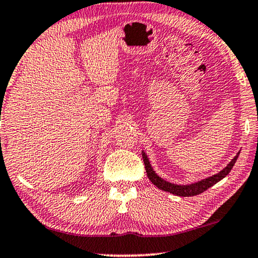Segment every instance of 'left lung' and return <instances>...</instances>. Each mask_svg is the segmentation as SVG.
<instances>
[{
    "label": "left lung",
    "mask_w": 258,
    "mask_h": 258,
    "mask_svg": "<svg viewBox=\"0 0 258 258\" xmlns=\"http://www.w3.org/2000/svg\"><path fill=\"white\" fill-rule=\"evenodd\" d=\"M239 153L236 155V156L232 158L230 163H229L227 167H225L223 170L218 172L216 175L210 176V177L204 178L202 181H199L197 183H192V184H188V185H181V184H174V183L167 182L164 181L163 178H161L156 172L154 171V169L151 168L150 162L148 160L146 153H142V157H143V162L144 165H146V171L149 179L153 183L154 185H156L158 189L164 190V191H168L170 194H174L176 196H182V197H189V196H195V195H200L206 191L207 189H209L210 186H213L214 184H216L217 182H220L222 178H224L227 176L230 170L234 167V164L236 163V160L238 158Z\"/></svg>",
    "instance_id": "1"
}]
</instances>
